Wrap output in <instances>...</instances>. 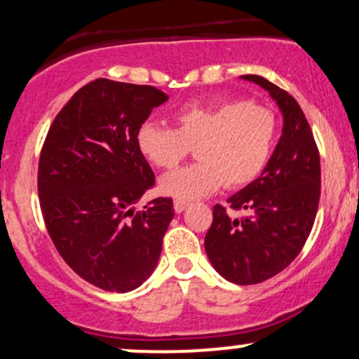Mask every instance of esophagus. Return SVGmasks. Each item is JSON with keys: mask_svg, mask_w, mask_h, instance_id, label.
<instances>
[{"mask_svg": "<svg viewBox=\"0 0 359 359\" xmlns=\"http://www.w3.org/2000/svg\"><path fill=\"white\" fill-rule=\"evenodd\" d=\"M187 206H189V204L186 203V201H179V199H177L175 203H173V210H175V212L186 211Z\"/></svg>", "mask_w": 359, "mask_h": 359, "instance_id": "esophagus-1", "label": "esophagus"}]
</instances>
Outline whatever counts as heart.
Masks as SVG:
<instances>
[{
	"instance_id": "obj_1",
	"label": "heart",
	"mask_w": 359,
	"mask_h": 359,
	"mask_svg": "<svg viewBox=\"0 0 359 359\" xmlns=\"http://www.w3.org/2000/svg\"><path fill=\"white\" fill-rule=\"evenodd\" d=\"M278 121L273 110L247 100L186 105L175 114V129L143 122L136 133L141 155L158 168H173L196 148L199 163L161 177V194L192 201L223 184L245 187L273 156Z\"/></svg>"
}]
</instances>
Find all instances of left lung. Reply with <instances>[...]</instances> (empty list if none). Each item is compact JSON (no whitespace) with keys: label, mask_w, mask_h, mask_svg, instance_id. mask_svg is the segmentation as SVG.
<instances>
[{"label":"left lung","mask_w":359,"mask_h":359,"mask_svg":"<svg viewBox=\"0 0 359 359\" xmlns=\"http://www.w3.org/2000/svg\"><path fill=\"white\" fill-rule=\"evenodd\" d=\"M243 80L262 86L283 114V135L264 172L228 198L231 210L212 208L204 249L216 273L235 285H257L294 261L312 231L320 199V156L298 102L257 74Z\"/></svg>","instance_id":"left-lung-1"}]
</instances>
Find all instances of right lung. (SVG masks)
<instances>
[{
	"label": "right lung",
	"instance_id": "1",
	"mask_svg": "<svg viewBox=\"0 0 359 359\" xmlns=\"http://www.w3.org/2000/svg\"><path fill=\"white\" fill-rule=\"evenodd\" d=\"M167 93L98 78L78 90L49 128L39 199L49 237L85 281L126 293L155 271L173 218L168 198L135 204L155 184L136 133Z\"/></svg>",
	"mask_w": 359,
	"mask_h": 359
}]
</instances>
